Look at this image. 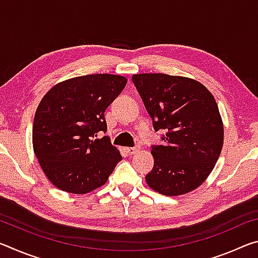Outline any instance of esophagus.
<instances>
[{
    "label": "esophagus",
    "instance_id": "1",
    "mask_svg": "<svg viewBox=\"0 0 258 258\" xmlns=\"http://www.w3.org/2000/svg\"><path fill=\"white\" fill-rule=\"evenodd\" d=\"M140 150V147L137 146V147H133V148H126V151H127L128 155H134L137 154V152Z\"/></svg>",
    "mask_w": 258,
    "mask_h": 258
}]
</instances>
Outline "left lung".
<instances>
[{
  "label": "left lung",
  "instance_id": "1",
  "mask_svg": "<svg viewBox=\"0 0 258 258\" xmlns=\"http://www.w3.org/2000/svg\"><path fill=\"white\" fill-rule=\"evenodd\" d=\"M137 87L164 145L152 147L155 164L146 181L164 196L197 189L215 167L224 130L217 103L202 83L167 74H137Z\"/></svg>",
  "mask_w": 258,
  "mask_h": 258
}]
</instances>
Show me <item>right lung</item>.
Instances as JSON below:
<instances>
[{
	"mask_svg": "<svg viewBox=\"0 0 258 258\" xmlns=\"http://www.w3.org/2000/svg\"><path fill=\"white\" fill-rule=\"evenodd\" d=\"M127 83L94 74L60 82L43 97L33 124V148L43 172L58 189L84 195L102 186L121 160L106 132L104 111Z\"/></svg>",
	"mask_w": 258,
	"mask_h": 258,
	"instance_id": "add662e5",
	"label": "right lung"
}]
</instances>
